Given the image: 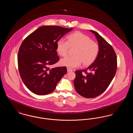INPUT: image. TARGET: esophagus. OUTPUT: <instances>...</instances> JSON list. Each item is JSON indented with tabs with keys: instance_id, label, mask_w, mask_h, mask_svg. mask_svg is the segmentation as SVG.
<instances>
[{
	"instance_id": "esophagus-1",
	"label": "esophagus",
	"mask_w": 133,
	"mask_h": 133,
	"mask_svg": "<svg viewBox=\"0 0 133 133\" xmlns=\"http://www.w3.org/2000/svg\"><path fill=\"white\" fill-rule=\"evenodd\" d=\"M67 72H71V71H72V70L70 69L69 68H67Z\"/></svg>"
}]
</instances>
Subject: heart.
I'll use <instances>...</instances> for the list:
<instances>
[{
	"label": "heart",
	"mask_w": 133,
	"mask_h": 133,
	"mask_svg": "<svg viewBox=\"0 0 133 133\" xmlns=\"http://www.w3.org/2000/svg\"><path fill=\"white\" fill-rule=\"evenodd\" d=\"M70 49H74L72 57H66L60 60L61 65L74 68L81 63L83 67H88L95 61L97 57L99 46L97 42L91 40L87 35L76 31L66 37V42L62 40L57 41L56 49L61 57L67 56Z\"/></svg>",
	"instance_id": "1"
}]
</instances>
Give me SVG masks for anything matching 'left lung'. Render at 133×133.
Returning a JSON list of instances; mask_svg holds the SVG:
<instances>
[{
    "label": "left lung",
    "instance_id": "left-lung-1",
    "mask_svg": "<svg viewBox=\"0 0 133 133\" xmlns=\"http://www.w3.org/2000/svg\"><path fill=\"white\" fill-rule=\"evenodd\" d=\"M94 34L98 41L99 51L95 61L86 69L75 71L74 85L77 92L84 97L92 98L102 94L108 87L115 75L117 57L113 47L97 32ZM87 71H90L87 73ZM85 72L86 75L82 74Z\"/></svg>",
    "mask_w": 133,
    "mask_h": 133
}]
</instances>
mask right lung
<instances>
[{"label":"right lung","instance_id":"obj_1","mask_svg":"<svg viewBox=\"0 0 133 133\" xmlns=\"http://www.w3.org/2000/svg\"><path fill=\"white\" fill-rule=\"evenodd\" d=\"M72 29L42 26L22 43L18 53V69L22 81L32 92L39 95L50 94L67 73L66 67H49L59 60L56 49L57 41Z\"/></svg>","mask_w":133,"mask_h":133}]
</instances>
